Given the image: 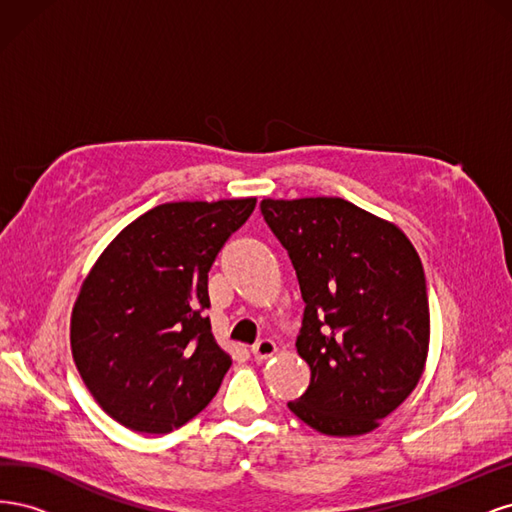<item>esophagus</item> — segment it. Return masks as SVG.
Segmentation results:
<instances>
[{
	"label": "esophagus",
	"mask_w": 512,
	"mask_h": 512,
	"mask_svg": "<svg viewBox=\"0 0 512 512\" xmlns=\"http://www.w3.org/2000/svg\"><path fill=\"white\" fill-rule=\"evenodd\" d=\"M277 352V346L271 342V339H260L258 344L252 346V354L256 361H267Z\"/></svg>",
	"instance_id": "1"
}]
</instances>
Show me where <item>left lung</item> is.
Returning <instances> with one entry per match:
<instances>
[{
    "label": "left lung",
    "instance_id": "obj_1",
    "mask_svg": "<svg viewBox=\"0 0 512 512\" xmlns=\"http://www.w3.org/2000/svg\"><path fill=\"white\" fill-rule=\"evenodd\" d=\"M305 301L297 352L307 391L288 401L324 436L374 431L421 380L429 352L425 271L393 222L344 198L260 203Z\"/></svg>",
    "mask_w": 512,
    "mask_h": 512
}]
</instances>
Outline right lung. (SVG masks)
I'll return each instance as SVG.
<instances>
[{
    "label": "right lung",
    "instance_id": "right-lung-1",
    "mask_svg": "<svg viewBox=\"0 0 512 512\" xmlns=\"http://www.w3.org/2000/svg\"><path fill=\"white\" fill-rule=\"evenodd\" d=\"M256 198L149 209L106 245L72 307L76 369L132 431L168 433L207 408L232 365L203 316L209 269Z\"/></svg>",
    "mask_w": 512,
    "mask_h": 512
}]
</instances>
